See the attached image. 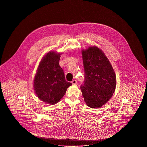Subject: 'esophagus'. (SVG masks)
Segmentation results:
<instances>
[{"label": "esophagus", "instance_id": "esophagus-1", "mask_svg": "<svg viewBox=\"0 0 147 147\" xmlns=\"http://www.w3.org/2000/svg\"><path fill=\"white\" fill-rule=\"evenodd\" d=\"M71 83H72V84L73 85H75V84H76V83H77V81H76V80H73Z\"/></svg>", "mask_w": 147, "mask_h": 147}]
</instances>
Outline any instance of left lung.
I'll return each instance as SVG.
<instances>
[{
  "label": "left lung",
  "mask_w": 147,
  "mask_h": 147,
  "mask_svg": "<svg viewBox=\"0 0 147 147\" xmlns=\"http://www.w3.org/2000/svg\"><path fill=\"white\" fill-rule=\"evenodd\" d=\"M84 80L80 88L87 105L100 108L112 96L116 86L113 69L104 52L97 47L82 51Z\"/></svg>",
  "instance_id": "1"
}]
</instances>
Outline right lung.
<instances>
[{"mask_svg":"<svg viewBox=\"0 0 147 147\" xmlns=\"http://www.w3.org/2000/svg\"><path fill=\"white\" fill-rule=\"evenodd\" d=\"M61 53L49 52L40 61L34 82L37 96L49 104L59 102L72 83L65 80L59 64Z\"/></svg>","mask_w":147,"mask_h":147,"instance_id":"add662e5","label":"right lung"}]
</instances>
